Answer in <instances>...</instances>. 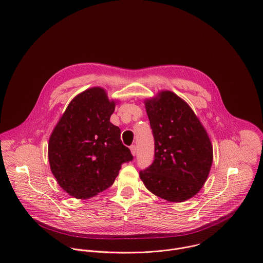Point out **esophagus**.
I'll list each match as a JSON object with an SVG mask.
<instances>
[{
    "label": "esophagus",
    "instance_id": "34e87169",
    "mask_svg": "<svg viewBox=\"0 0 263 263\" xmlns=\"http://www.w3.org/2000/svg\"><path fill=\"white\" fill-rule=\"evenodd\" d=\"M130 151H131V154H132L133 156H135V154H136V145H135V144H132V145L130 146Z\"/></svg>",
    "mask_w": 263,
    "mask_h": 263
}]
</instances>
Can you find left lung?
Listing matches in <instances>:
<instances>
[{"instance_id": "obj_1", "label": "left lung", "mask_w": 263, "mask_h": 263, "mask_svg": "<svg viewBox=\"0 0 263 263\" xmlns=\"http://www.w3.org/2000/svg\"><path fill=\"white\" fill-rule=\"evenodd\" d=\"M155 157L139 177L155 196L173 203L195 197L205 184L213 148L204 126L184 100L170 90L144 101Z\"/></svg>"}]
</instances>
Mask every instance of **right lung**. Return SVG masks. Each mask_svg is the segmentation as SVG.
Listing matches in <instances>:
<instances>
[{"label":"right lung","mask_w":263,"mask_h":263,"mask_svg":"<svg viewBox=\"0 0 263 263\" xmlns=\"http://www.w3.org/2000/svg\"><path fill=\"white\" fill-rule=\"evenodd\" d=\"M116 101L102 87L74 97L55 126L48 147L51 171L61 189L76 199H89L114 184L122 164L133 159L110 123Z\"/></svg>","instance_id":"right-lung-1"}]
</instances>
